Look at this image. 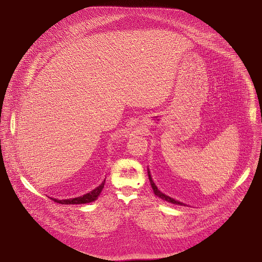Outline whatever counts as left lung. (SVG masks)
I'll list each match as a JSON object with an SVG mask.
<instances>
[{
  "mask_svg": "<svg viewBox=\"0 0 262 262\" xmlns=\"http://www.w3.org/2000/svg\"><path fill=\"white\" fill-rule=\"evenodd\" d=\"M148 180H149V182H150V185H152V188H153V190H154V193H155L157 196H159L160 199H162V200H164V201H168V202H170V203L176 204V205H184L183 203L178 202V201H175V200H173L172 198H170V196H168V195H166V194H163L162 192H160V191L158 190V188L156 187V185L154 184V182L152 181V177H150L149 172H148Z\"/></svg>",
  "mask_w": 262,
  "mask_h": 262,
  "instance_id": "left-lung-1",
  "label": "left lung"
}]
</instances>
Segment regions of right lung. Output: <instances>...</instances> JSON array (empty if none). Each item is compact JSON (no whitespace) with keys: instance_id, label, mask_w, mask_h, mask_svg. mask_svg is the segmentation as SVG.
I'll use <instances>...</instances> for the list:
<instances>
[{"instance_id":"1","label":"right lung","mask_w":262,"mask_h":262,"mask_svg":"<svg viewBox=\"0 0 262 262\" xmlns=\"http://www.w3.org/2000/svg\"><path fill=\"white\" fill-rule=\"evenodd\" d=\"M104 185H105V181L99 187H96L94 190H92L91 192H89V193L82 195V196H78V198H74V199H70V200H62V201L61 200H55V199H52V200L54 202L62 204V205L90 203V202H93V201H95L96 199H98V196L100 195V193H101L103 188H104Z\"/></svg>"}]
</instances>
